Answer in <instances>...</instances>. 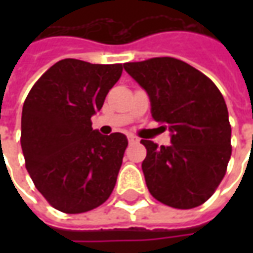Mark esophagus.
<instances>
[{"label":"esophagus","mask_w":253,"mask_h":253,"mask_svg":"<svg viewBox=\"0 0 253 253\" xmlns=\"http://www.w3.org/2000/svg\"><path fill=\"white\" fill-rule=\"evenodd\" d=\"M127 139H128V142L131 143H138L139 142V139H138L137 137H134V135H128V137H127Z\"/></svg>","instance_id":"1"}]
</instances>
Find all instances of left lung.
I'll list each match as a JSON object with an SVG mask.
<instances>
[{"label": "left lung", "mask_w": 253, "mask_h": 253, "mask_svg": "<svg viewBox=\"0 0 253 253\" xmlns=\"http://www.w3.org/2000/svg\"><path fill=\"white\" fill-rule=\"evenodd\" d=\"M142 86L152 116L168 127L169 146L142 139V170L149 192L175 209H194L210 198L226 173L232 128L215 84L188 63L170 57L123 65Z\"/></svg>", "instance_id": "left-lung-1"}]
</instances>
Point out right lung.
I'll return each instance as SVG.
<instances>
[{"instance_id":"add662e5","label":"right lung","mask_w":253,"mask_h":253,"mask_svg":"<svg viewBox=\"0 0 253 253\" xmlns=\"http://www.w3.org/2000/svg\"><path fill=\"white\" fill-rule=\"evenodd\" d=\"M123 66L67 58L52 65L23 105L21 149L34 184L67 214L103 205L114 190L127 138L103 135L90 118L101 110Z\"/></svg>"}]
</instances>
